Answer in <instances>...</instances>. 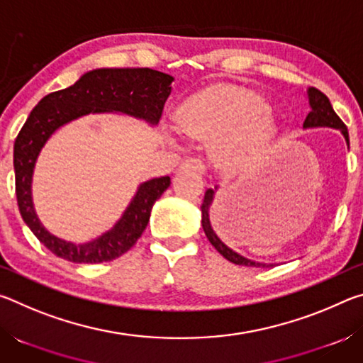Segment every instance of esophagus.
Masks as SVG:
<instances>
[{
  "label": "esophagus",
  "instance_id": "34e87169",
  "mask_svg": "<svg viewBox=\"0 0 363 363\" xmlns=\"http://www.w3.org/2000/svg\"><path fill=\"white\" fill-rule=\"evenodd\" d=\"M182 168L192 169V171H195V173H203L205 164H203V162H201L200 158H189V160H186V162L182 163Z\"/></svg>",
  "mask_w": 363,
  "mask_h": 363
}]
</instances>
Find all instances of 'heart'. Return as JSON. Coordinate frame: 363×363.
<instances>
[{
    "mask_svg": "<svg viewBox=\"0 0 363 363\" xmlns=\"http://www.w3.org/2000/svg\"><path fill=\"white\" fill-rule=\"evenodd\" d=\"M177 123L186 133L213 139L214 162L230 171L259 167L281 138V125L267 102L233 86H223L184 104Z\"/></svg>",
    "mask_w": 363,
    "mask_h": 363,
    "instance_id": "b5f03b06",
    "label": "heart"
}]
</instances>
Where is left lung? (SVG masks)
<instances>
[{
    "label": "left lung",
    "mask_w": 363,
    "mask_h": 363,
    "mask_svg": "<svg viewBox=\"0 0 363 363\" xmlns=\"http://www.w3.org/2000/svg\"><path fill=\"white\" fill-rule=\"evenodd\" d=\"M307 101H309L311 112L307 113L306 120L303 123L304 130H311V128H333V130H340L344 140H346V144L349 147L347 128L341 121L340 116L335 113V110H333V107H331L328 97L315 88H309L307 89ZM218 189H219V186H216L214 189H208L205 192L203 203H201V227H203L208 240H210L213 247L216 248L227 261L237 264V266H248V267L272 266V264L248 259V257H245L240 253H237V251H233L232 248L227 247V245L218 237V233L214 232L213 225H211V219H210V208L213 205L214 194H216Z\"/></svg>",
    "instance_id": "1"
}]
</instances>
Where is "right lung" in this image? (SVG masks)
Listing matches in <instances>:
<instances>
[{
  "label": "right lung",
  "mask_w": 363,
  "mask_h": 363,
  "mask_svg": "<svg viewBox=\"0 0 363 363\" xmlns=\"http://www.w3.org/2000/svg\"><path fill=\"white\" fill-rule=\"evenodd\" d=\"M173 82L171 75L152 69H96L69 88L45 96L30 112L14 143L17 205L30 230L54 255L78 264L107 262L125 255L143 235L152 206L169 187L171 177L139 184L121 218L94 240L67 242L49 232L35 211L32 181L43 147L59 128L89 113H123L157 125Z\"/></svg>",
  "instance_id": "obj_1"
}]
</instances>
